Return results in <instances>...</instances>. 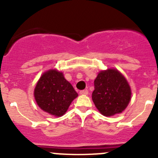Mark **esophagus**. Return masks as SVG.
Here are the masks:
<instances>
[{"label":"esophagus","instance_id":"obj_1","mask_svg":"<svg viewBox=\"0 0 158 158\" xmlns=\"http://www.w3.org/2000/svg\"><path fill=\"white\" fill-rule=\"evenodd\" d=\"M79 93L81 94V95H88V90H86V89H85V90H82V91H80V92H79Z\"/></svg>","mask_w":158,"mask_h":158}]
</instances>
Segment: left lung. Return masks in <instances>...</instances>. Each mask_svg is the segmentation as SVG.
Wrapping results in <instances>:
<instances>
[{
  "mask_svg": "<svg viewBox=\"0 0 158 158\" xmlns=\"http://www.w3.org/2000/svg\"><path fill=\"white\" fill-rule=\"evenodd\" d=\"M94 85L92 101L103 115L109 117L122 113L130 102V85L118 70L100 71L94 81Z\"/></svg>",
  "mask_w": 158,
  "mask_h": 158,
  "instance_id": "left-lung-1",
  "label": "left lung"
}]
</instances>
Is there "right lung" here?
Here are the masks:
<instances>
[{
    "mask_svg": "<svg viewBox=\"0 0 158 158\" xmlns=\"http://www.w3.org/2000/svg\"><path fill=\"white\" fill-rule=\"evenodd\" d=\"M78 96L73 85L62 72L49 69L40 78L34 89V97L40 108L51 115L60 117Z\"/></svg>",
    "mask_w": 158,
    "mask_h": 158,
    "instance_id": "1",
    "label": "right lung"
}]
</instances>
